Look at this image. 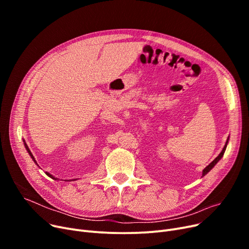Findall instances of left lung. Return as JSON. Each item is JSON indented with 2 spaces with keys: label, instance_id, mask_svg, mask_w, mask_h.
Masks as SVG:
<instances>
[{
  "label": "left lung",
  "instance_id": "1",
  "mask_svg": "<svg viewBox=\"0 0 249 249\" xmlns=\"http://www.w3.org/2000/svg\"><path fill=\"white\" fill-rule=\"evenodd\" d=\"M229 140H230V137L228 136V138H227V141H226V143H225V146H224V148H223V150L221 151V153L219 154V156L218 158L210 164V165H208L205 169H204V172H203V177H206L209 173H210L211 171H213V168L218 164V162L222 160V158H223V155H224V153H225V151H226V148H227V145H228V143H229Z\"/></svg>",
  "mask_w": 249,
  "mask_h": 249
}]
</instances>
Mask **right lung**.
Here are the masks:
<instances>
[{
	"label": "right lung",
	"mask_w": 249,
	"mask_h": 249,
	"mask_svg": "<svg viewBox=\"0 0 249 249\" xmlns=\"http://www.w3.org/2000/svg\"><path fill=\"white\" fill-rule=\"evenodd\" d=\"M24 146H25L26 150H27V153H29V150H28V148H27V145H26V144H25V142H24Z\"/></svg>",
	"instance_id": "obj_1"
}]
</instances>
